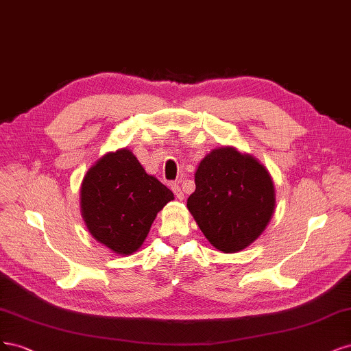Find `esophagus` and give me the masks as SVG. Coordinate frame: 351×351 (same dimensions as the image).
Instances as JSON below:
<instances>
[{"label":"esophagus","mask_w":351,"mask_h":351,"mask_svg":"<svg viewBox=\"0 0 351 351\" xmlns=\"http://www.w3.org/2000/svg\"><path fill=\"white\" fill-rule=\"evenodd\" d=\"M172 191H173V194L176 195L178 199H180V201L184 199V192H182V189H180L179 184H172Z\"/></svg>","instance_id":"esophagus-1"}]
</instances>
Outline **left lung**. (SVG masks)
Masks as SVG:
<instances>
[{"label":"left lung","instance_id":"left-lung-1","mask_svg":"<svg viewBox=\"0 0 351 351\" xmlns=\"http://www.w3.org/2000/svg\"><path fill=\"white\" fill-rule=\"evenodd\" d=\"M186 206L216 250L239 252L263 234L273 217L274 184L255 157L219 147L199 162Z\"/></svg>","mask_w":351,"mask_h":351}]
</instances>
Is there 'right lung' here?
I'll list each match as a JSON object with an SVG mask.
<instances>
[{"mask_svg": "<svg viewBox=\"0 0 351 351\" xmlns=\"http://www.w3.org/2000/svg\"><path fill=\"white\" fill-rule=\"evenodd\" d=\"M173 192L147 175L128 149L106 153L88 169L80 191L88 232L112 252L130 255L145 241Z\"/></svg>", "mask_w": 351, "mask_h": 351, "instance_id": "add662e5", "label": "right lung"}]
</instances>
